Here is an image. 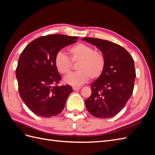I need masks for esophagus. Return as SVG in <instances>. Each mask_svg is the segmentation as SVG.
<instances>
[{
  "label": "esophagus",
  "instance_id": "esophagus-1",
  "mask_svg": "<svg viewBox=\"0 0 155 155\" xmlns=\"http://www.w3.org/2000/svg\"><path fill=\"white\" fill-rule=\"evenodd\" d=\"M80 88H81L80 87H72V89L74 91H78V90H79Z\"/></svg>",
  "mask_w": 155,
  "mask_h": 155
}]
</instances>
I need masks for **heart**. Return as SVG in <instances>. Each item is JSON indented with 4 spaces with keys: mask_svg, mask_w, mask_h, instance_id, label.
I'll list each match as a JSON object with an SVG mask.
<instances>
[{
    "mask_svg": "<svg viewBox=\"0 0 155 155\" xmlns=\"http://www.w3.org/2000/svg\"><path fill=\"white\" fill-rule=\"evenodd\" d=\"M70 60L62 51L56 54L54 63L58 71L63 75H68L71 71L72 63H78L77 72L68 75L64 82L72 86H79L87 82L89 79L100 78L104 71L106 64L105 55L95 51L92 46L78 43L68 48Z\"/></svg>",
    "mask_w": 155,
    "mask_h": 155,
    "instance_id": "obj_1",
    "label": "heart"
}]
</instances>
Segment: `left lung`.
<instances>
[{
	"label": "left lung",
	"instance_id": "1",
	"mask_svg": "<svg viewBox=\"0 0 155 155\" xmlns=\"http://www.w3.org/2000/svg\"><path fill=\"white\" fill-rule=\"evenodd\" d=\"M82 40L96 46L106 59L104 72L91 85L92 94L85 100L86 108L97 118H111L123 109L133 94L134 60L124 47L109 41L91 37Z\"/></svg>",
	"mask_w": 155,
	"mask_h": 155
}]
</instances>
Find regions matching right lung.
<instances>
[{
    "mask_svg": "<svg viewBox=\"0 0 155 155\" xmlns=\"http://www.w3.org/2000/svg\"><path fill=\"white\" fill-rule=\"evenodd\" d=\"M78 37L54 34L31 41L18 61L16 78L22 101L34 114L45 118L63 110L73 90L68 85L58 86L61 77L54 59L60 50L77 42Z\"/></svg>",
    "mask_w": 155,
    "mask_h": 155,
    "instance_id": "1",
    "label": "right lung"
}]
</instances>
